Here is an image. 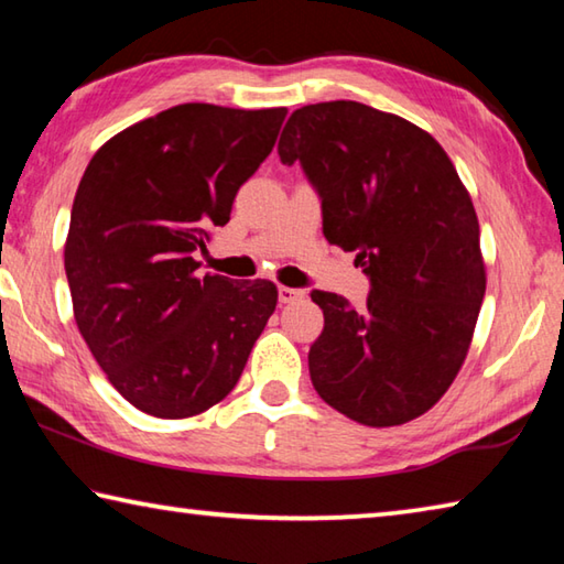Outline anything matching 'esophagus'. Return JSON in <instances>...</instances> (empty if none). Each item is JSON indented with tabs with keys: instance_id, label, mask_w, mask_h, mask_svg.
<instances>
[{
	"instance_id": "1",
	"label": "esophagus",
	"mask_w": 564,
	"mask_h": 564,
	"mask_svg": "<svg viewBox=\"0 0 564 564\" xmlns=\"http://www.w3.org/2000/svg\"><path fill=\"white\" fill-rule=\"evenodd\" d=\"M301 299H303L301 289H289V285H281V289H279V303L281 305H289V303H295Z\"/></svg>"
}]
</instances>
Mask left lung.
<instances>
[{
  "instance_id": "1",
  "label": "left lung",
  "mask_w": 564,
  "mask_h": 564,
  "mask_svg": "<svg viewBox=\"0 0 564 564\" xmlns=\"http://www.w3.org/2000/svg\"><path fill=\"white\" fill-rule=\"evenodd\" d=\"M321 198L323 236L370 281L366 308L311 291L313 388L370 427L431 410L460 370L485 295L480 226L453 161L415 123L358 101L295 109L279 141Z\"/></svg>"
}]
</instances>
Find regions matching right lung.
<instances>
[{
    "instance_id": "1",
    "label": "right lung",
    "mask_w": 564,
    "mask_h": 564,
    "mask_svg": "<svg viewBox=\"0 0 564 564\" xmlns=\"http://www.w3.org/2000/svg\"><path fill=\"white\" fill-rule=\"evenodd\" d=\"M285 109L178 104L109 139L76 188L64 269L74 318L111 386L154 417H188L231 393L275 311L271 281L198 273L271 154Z\"/></svg>"
}]
</instances>
